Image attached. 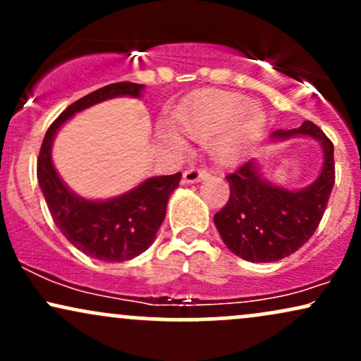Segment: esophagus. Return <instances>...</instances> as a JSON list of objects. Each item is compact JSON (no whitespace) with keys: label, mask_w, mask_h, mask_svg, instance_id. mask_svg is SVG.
Masks as SVG:
<instances>
[{"label":"esophagus","mask_w":361,"mask_h":361,"mask_svg":"<svg viewBox=\"0 0 361 361\" xmlns=\"http://www.w3.org/2000/svg\"><path fill=\"white\" fill-rule=\"evenodd\" d=\"M207 176H209V171H207V169H204V168H190L183 173V181H185V183L192 185V183H198V181L205 180Z\"/></svg>","instance_id":"1"}]
</instances>
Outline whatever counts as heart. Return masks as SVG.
<instances>
[{
    "instance_id": "heart-1",
    "label": "heart",
    "mask_w": 361,
    "mask_h": 361,
    "mask_svg": "<svg viewBox=\"0 0 361 361\" xmlns=\"http://www.w3.org/2000/svg\"><path fill=\"white\" fill-rule=\"evenodd\" d=\"M264 123V111L258 103L221 90L202 91L178 115V126L188 137L200 142L212 140V154L221 164L241 159L261 135ZM163 140L175 151L183 149V142L171 132H164Z\"/></svg>"
}]
</instances>
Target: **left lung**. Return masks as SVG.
Listing matches in <instances>:
<instances>
[{"instance_id":"obj_1","label":"left lung","mask_w":361,"mask_h":361,"mask_svg":"<svg viewBox=\"0 0 361 361\" xmlns=\"http://www.w3.org/2000/svg\"><path fill=\"white\" fill-rule=\"evenodd\" d=\"M310 137L321 144L324 161L321 173L309 186L290 190L268 181L256 159L227 175L231 195L221 212L214 215L224 244L239 258L271 263L290 256L309 241L334 186V146L316 123L305 120L299 128L271 132L270 140Z\"/></svg>"}]
</instances>
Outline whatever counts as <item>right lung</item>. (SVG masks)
I'll return each instance as SVG.
<instances>
[{
    "mask_svg": "<svg viewBox=\"0 0 361 361\" xmlns=\"http://www.w3.org/2000/svg\"><path fill=\"white\" fill-rule=\"evenodd\" d=\"M144 85L114 82L69 105L45 132L37 161V180L54 224L74 247L94 259L120 263L139 256L154 243L166 217L171 193L180 185L181 173L152 176L118 197L88 200L76 195L61 180L52 163V142L62 123L78 111L118 97L140 98Z\"/></svg>",
    "mask_w": 361,
    "mask_h": 361,
    "instance_id": "add662e5",
    "label": "right lung"
}]
</instances>
